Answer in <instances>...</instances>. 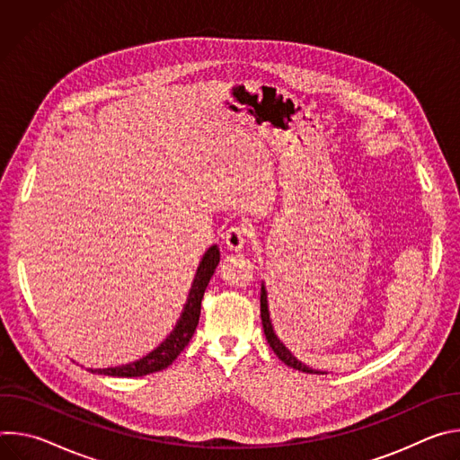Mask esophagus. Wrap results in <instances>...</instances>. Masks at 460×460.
Listing matches in <instances>:
<instances>
[{
    "instance_id": "esophagus-1",
    "label": "esophagus",
    "mask_w": 460,
    "mask_h": 460,
    "mask_svg": "<svg viewBox=\"0 0 460 460\" xmlns=\"http://www.w3.org/2000/svg\"><path fill=\"white\" fill-rule=\"evenodd\" d=\"M247 236H249V231L245 226H231L224 234V243L229 251L238 252L243 249Z\"/></svg>"
}]
</instances>
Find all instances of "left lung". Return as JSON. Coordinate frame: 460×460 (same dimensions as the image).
Returning <instances> with one entry per match:
<instances>
[{
    "label": "left lung",
    "instance_id": "obj_1",
    "mask_svg": "<svg viewBox=\"0 0 460 460\" xmlns=\"http://www.w3.org/2000/svg\"><path fill=\"white\" fill-rule=\"evenodd\" d=\"M260 316H261V325H264V333H266V339H268V344L271 346V349L275 351V355L284 362L288 364L289 367L293 369H298V371H304V373H318L307 366H304L300 360H296L291 351L279 341V337L275 335L273 332V325H271V320H270V309H268V293H266V288L261 286V293H260Z\"/></svg>",
    "mask_w": 460,
    "mask_h": 460
}]
</instances>
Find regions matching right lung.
<instances>
[{"instance_id": "obj_1", "label": "right lung", "mask_w": 460, "mask_h": 460, "mask_svg": "<svg viewBox=\"0 0 460 460\" xmlns=\"http://www.w3.org/2000/svg\"><path fill=\"white\" fill-rule=\"evenodd\" d=\"M218 261H220V251L217 245H213L204 254L200 266H199V271H196V277H194V282H192V288H190V293H189V298H187V304L183 307L178 325L174 327L171 337L160 348H156L153 353H149L147 357H144L133 364H125L119 367H107V369H91V373L109 375V376H144V375L162 371L167 366H171L174 362V358L189 344L190 337L196 332V325H199V320H200L202 298H204L206 288L218 266Z\"/></svg>"}]
</instances>
